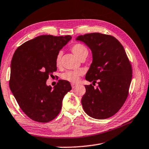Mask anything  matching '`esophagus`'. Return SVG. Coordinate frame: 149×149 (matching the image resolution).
<instances>
[{"label": "esophagus", "mask_w": 149, "mask_h": 149, "mask_svg": "<svg viewBox=\"0 0 149 149\" xmlns=\"http://www.w3.org/2000/svg\"><path fill=\"white\" fill-rule=\"evenodd\" d=\"M72 88H74L75 86H76V85H75V84H72Z\"/></svg>", "instance_id": "esophagus-1"}]
</instances>
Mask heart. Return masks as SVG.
<instances>
[{
    "label": "heart",
    "mask_w": 149,
    "mask_h": 149,
    "mask_svg": "<svg viewBox=\"0 0 149 149\" xmlns=\"http://www.w3.org/2000/svg\"><path fill=\"white\" fill-rule=\"evenodd\" d=\"M71 50L75 55L79 59L83 56H87L88 50L85 45L80 43H75L71 46ZM62 57V53L59 52L56 55L55 63L56 65L58 66L61 64ZM82 75V72L81 70H75V71H66L63 73L61 75V78L66 81L71 83H76L79 80L81 75Z\"/></svg>",
    "instance_id": "1"
}]
</instances>
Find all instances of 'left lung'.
<instances>
[{
	"instance_id": "left-lung-1",
	"label": "left lung",
	"mask_w": 149,
	"mask_h": 149,
	"mask_svg": "<svg viewBox=\"0 0 149 149\" xmlns=\"http://www.w3.org/2000/svg\"><path fill=\"white\" fill-rule=\"evenodd\" d=\"M77 40L85 43L93 53V63L85 76L96 88L85 85L81 99L85 112L96 119H105L116 114L128 95L132 68L125 50L117 39L98 32L80 35Z\"/></svg>"
}]
</instances>
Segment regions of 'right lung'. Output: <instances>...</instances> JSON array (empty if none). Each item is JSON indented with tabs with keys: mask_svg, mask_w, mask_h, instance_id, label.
<instances>
[{
	"mask_svg": "<svg viewBox=\"0 0 149 149\" xmlns=\"http://www.w3.org/2000/svg\"><path fill=\"white\" fill-rule=\"evenodd\" d=\"M71 39L69 35H42L24 43L13 54L10 88L21 110L32 120H53L61 111L64 96L72 89L64 80H58L53 88L46 85L56 71V55Z\"/></svg>",
	"mask_w": 149,
	"mask_h": 149,
	"instance_id": "1",
	"label": "right lung"
}]
</instances>
